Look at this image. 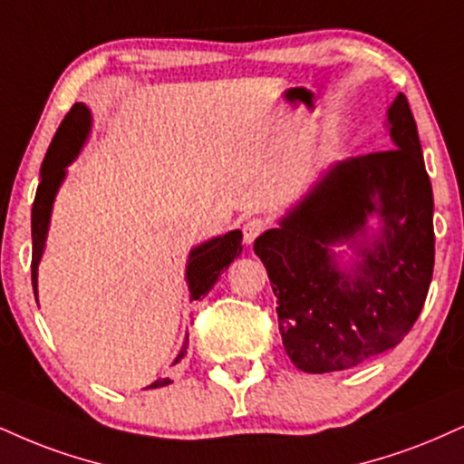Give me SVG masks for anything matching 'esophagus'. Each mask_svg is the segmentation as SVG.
I'll return each mask as SVG.
<instances>
[{
    "label": "esophagus",
    "instance_id": "1",
    "mask_svg": "<svg viewBox=\"0 0 464 464\" xmlns=\"http://www.w3.org/2000/svg\"><path fill=\"white\" fill-rule=\"evenodd\" d=\"M266 227L267 225H266L264 218H248V220L244 222V227H242L244 244H246V246H250V244H253L255 239L266 231Z\"/></svg>",
    "mask_w": 464,
    "mask_h": 464
}]
</instances>
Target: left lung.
I'll return each mask as SVG.
<instances>
[{
    "instance_id": "8db88e82",
    "label": "left lung",
    "mask_w": 464,
    "mask_h": 464,
    "mask_svg": "<svg viewBox=\"0 0 464 464\" xmlns=\"http://www.w3.org/2000/svg\"><path fill=\"white\" fill-rule=\"evenodd\" d=\"M393 149L334 164L281 220L255 239L276 295L278 331L298 370L342 372L395 348L426 303L434 267L432 186L404 94L387 111ZM382 236L366 242V218ZM360 259L342 271L328 246Z\"/></svg>"
}]
</instances>
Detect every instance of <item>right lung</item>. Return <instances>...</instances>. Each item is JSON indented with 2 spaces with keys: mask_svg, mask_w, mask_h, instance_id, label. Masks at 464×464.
Returning <instances> with one entry per match:
<instances>
[{
  "mask_svg": "<svg viewBox=\"0 0 464 464\" xmlns=\"http://www.w3.org/2000/svg\"><path fill=\"white\" fill-rule=\"evenodd\" d=\"M88 131H91V110L83 103H75L69 114L64 116L63 125L55 131L52 144H49L47 155L43 160L41 169V183H38L34 205H32V285H38V264L44 250V239H47L49 218H52V208L55 192L60 183L66 177V166L80 153L82 144L86 142ZM242 231H228L227 236L214 237L209 242L189 250V259L186 267V278L189 285V300H200L208 295L211 287L216 285L218 276L222 270H227L233 259L242 255ZM188 354V334L183 342L181 353L172 365H177L183 356ZM170 384V378H160L149 389H158Z\"/></svg>",
  "mask_w": 464,
  "mask_h": 464,
  "instance_id": "add662e5",
  "label": "right lung"
}]
</instances>
